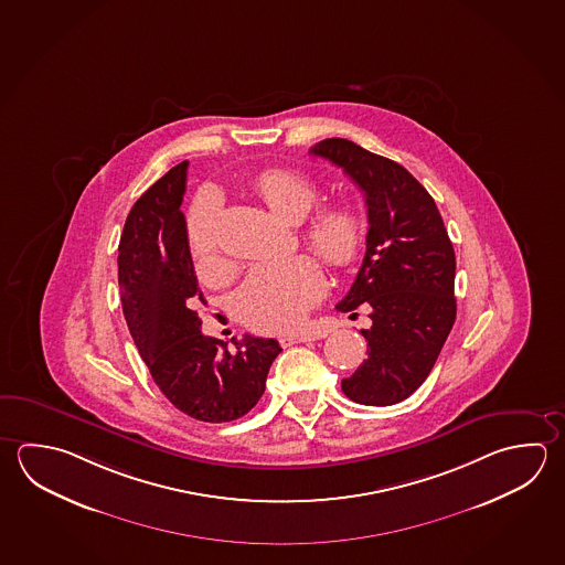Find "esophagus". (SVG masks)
I'll use <instances>...</instances> for the list:
<instances>
[{"label":"esophagus","mask_w":565,"mask_h":565,"mask_svg":"<svg viewBox=\"0 0 565 565\" xmlns=\"http://www.w3.org/2000/svg\"><path fill=\"white\" fill-rule=\"evenodd\" d=\"M312 340V337L308 332H297V334H285L280 337V344L282 347H290V344H298V342H308Z\"/></svg>","instance_id":"esophagus-1"}]
</instances>
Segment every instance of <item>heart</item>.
<instances>
[{
  "label": "heart",
  "instance_id": "heart-1",
  "mask_svg": "<svg viewBox=\"0 0 565 565\" xmlns=\"http://www.w3.org/2000/svg\"><path fill=\"white\" fill-rule=\"evenodd\" d=\"M255 191L263 203L287 221H300L319 203L320 186L307 174L290 169H268L255 177ZM218 203L205 193L196 199L189 216V248L201 273L223 267L218 238ZM369 226L354 205H329L310 216L302 241L330 268L352 267L366 246ZM324 290V277L315 258L297 257L258 265L236 295V312L246 327L258 332H290L305 319Z\"/></svg>",
  "mask_w": 565,
  "mask_h": 565
}]
</instances>
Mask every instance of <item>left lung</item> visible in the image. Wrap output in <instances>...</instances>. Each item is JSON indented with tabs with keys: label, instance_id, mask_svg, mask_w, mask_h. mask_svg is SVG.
<instances>
[{
	"label": "left lung",
	"instance_id": "left-lung-1",
	"mask_svg": "<svg viewBox=\"0 0 565 565\" xmlns=\"http://www.w3.org/2000/svg\"><path fill=\"white\" fill-rule=\"evenodd\" d=\"M310 153L349 174L369 206L366 255L337 305L369 310L372 327L360 330L369 359L342 392L364 406H392L428 379L454 327V246L430 193L402 164L339 137Z\"/></svg>",
	"mask_w": 565,
	"mask_h": 565
}]
</instances>
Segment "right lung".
Masks as SVG:
<instances>
[{
  "label": "right lung",
  "mask_w": 565,
  "mask_h": 565,
  "mask_svg": "<svg viewBox=\"0 0 565 565\" xmlns=\"http://www.w3.org/2000/svg\"><path fill=\"white\" fill-rule=\"evenodd\" d=\"M186 167L149 186L125 221L119 241V290L135 347L174 408L201 422H231L255 408L280 347L245 334L228 350L205 337L199 290L181 203Z\"/></svg>",
  "instance_id": "add662e5"
}]
</instances>
